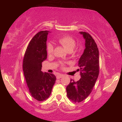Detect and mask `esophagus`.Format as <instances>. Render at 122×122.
Instances as JSON below:
<instances>
[{
  "label": "esophagus",
  "instance_id": "obj_1",
  "mask_svg": "<svg viewBox=\"0 0 122 122\" xmlns=\"http://www.w3.org/2000/svg\"><path fill=\"white\" fill-rule=\"evenodd\" d=\"M64 75H63V74H58V75H57V76H56V78H57V79H59V78L62 77Z\"/></svg>",
  "mask_w": 122,
  "mask_h": 122
}]
</instances>
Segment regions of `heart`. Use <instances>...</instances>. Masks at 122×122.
<instances>
[{
	"instance_id": "b5f03b06",
	"label": "heart",
	"mask_w": 122,
	"mask_h": 122,
	"mask_svg": "<svg viewBox=\"0 0 122 122\" xmlns=\"http://www.w3.org/2000/svg\"><path fill=\"white\" fill-rule=\"evenodd\" d=\"M57 41L60 44H61L66 50L68 51H71L75 48L76 46V41L73 38L69 36H65L59 38L57 39ZM46 50L48 55L52 54L54 51L53 45L48 44L47 45ZM61 68L64 67V64L61 63Z\"/></svg>"
}]
</instances>
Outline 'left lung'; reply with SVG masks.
<instances>
[{
    "label": "left lung",
    "instance_id": "obj_1",
    "mask_svg": "<svg viewBox=\"0 0 122 122\" xmlns=\"http://www.w3.org/2000/svg\"><path fill=\"white\" fill-rule=\"evenodd\" d=\"M86 40V48L78 61L81 78L77 81L71 80L66 88L67 97L75 103L85 100L93 89L99 75V51L95 41L88 32H80Z\"/></svg>",
    "mask_w": 122,
    "mask_h": 122
}]
</instances>
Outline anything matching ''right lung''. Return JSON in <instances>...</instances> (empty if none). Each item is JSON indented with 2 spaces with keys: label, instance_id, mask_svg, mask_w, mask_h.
Returning <instances> with one entry per match:
<instances>
[{
  "label": "right lung",
  "instance_id": "right-lung-1",
  "mask_svg": "<svg viewBox=\"0 0 122 122\" xmlns=\"http://www.w3.org/2000/svg\"><path fill=\"white\" fill-rule=\"evenodd\" d=\"M49 31L38 32L29 43L25 53L23 71L30 94L39 101L51 95L56 77L53 74L43 73L42 62L47 59L46 41Z\"/></svg>",
  "mask_w": 122,
  "mask_h": 122
}]
</instances>
